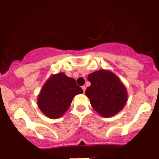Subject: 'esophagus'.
<instances>
[{"instance_id":"34e87169","label":"esophagus","mask_w":159,"mask_h":159,"mask_svg":"<svg viewBox=\"0 0 159 159\" xmlns=\"http://www.w3.org/2000/svg\"><path fill=\"white\" fill-rule=\"evenodd\" d=\"M81 88H82V90H83L84 93L85 90H86V87H85V86H82V87H81Z\"/></svg>"}]
</instances>
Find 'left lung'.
<instances>
[{"instance_id":"1","label":"left lung","mask_w":159,"mask_h":159,"mask_svg":"<svg viewBox=\"0 0 159 159\" xmlns=\"http://www.w3.org/2000/svg\"><path fill=\"white\" fill-rule=\"evenodd\" d=\"M90 86L85 94L94 110L103 117H111L123 109L128 99L126 88L116 75L99 70L88 77Z\"/></svg>"}]
</instances>
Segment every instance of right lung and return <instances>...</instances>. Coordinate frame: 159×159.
<instances>
[{
  "instance_id": "right-lung-1",
  "label": "right lung",
  "mask_w": 159,
  "mask_h": 159,
  "mask_svg": "<svg viewBox=\"0 0 159 159\" xmlns=\"http://www.w3.org/2000/svg\"><path fill=\"white\" fill-rule=\"evenodd\" d=\"M82 93L74 78L59 73L50 77L43 86L38 96V107L49 118H60L70 107L73 97Z\"/></svg>"
}]
</instances>
